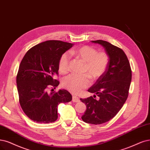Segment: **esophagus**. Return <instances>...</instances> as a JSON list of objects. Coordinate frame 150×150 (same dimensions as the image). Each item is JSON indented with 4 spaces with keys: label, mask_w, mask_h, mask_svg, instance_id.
<instances>
[{
    "label": "esophagus",
    "mask_w": 150,
    "mask_h": 150,
    "mask_svg": "<svg viewBox=\"0 0 150 150\" xmlns=\"http://www.w3.org/2000/svg\"><path fill=\"white\" fill-rule=\"evenodd\" d=\"M72 101L74 103H79L80 100L79 97H77L76 96H73V97H72Z\"/></svg>",
    "instance_id": "34e87169"
}]
</instances>
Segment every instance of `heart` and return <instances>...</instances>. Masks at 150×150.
Instances as JSON below:
<instances>
[{
  "instance_id": "1",
  "label": "heart",
  "mask_w": 150,
  "mask_h": 150,
  "mask_svg": "<svg viewBox=\"0 0 150 150\" xmlns=\"http://www.w3.org/2000/svg\"><path fill=\"white\" fill-rule=\"evenodd\" d=\"M84 64L82 75L70 74L63 79L62 86L73 93H79L89 86L90 80H96L105 73L109 62L108 55L104 52H99L94 47L83 46L70 52ZM70 57L67 53H64L59 61V70L62 74H66L69 70ZM87 75H86V74Z\"/></svg>"
}]
</instances>
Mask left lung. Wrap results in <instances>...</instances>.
<instances>
[{
    "mask_svg": "<svg viewBox=\"0 0 150 150\" xmlns=\"http://www.w3.org/2000/svg\"><path fill=\"white\" fill-rule=\"evenodd\" d=\"M101 45L109 58L105 73L88 90L93 96L80 99L86 110L81 119L85 122L101 124L112 119L126 101L132 80L129 61L122 49L106 41H91ZM98 96V99L95 98Z\"/></svg>",
    "mask_w": 150,
    "mask_h": 150,
    "instance_id": "1",
    "label": "left lung"
}]
</instances>
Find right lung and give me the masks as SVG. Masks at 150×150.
<instances>
[{
	"label": "right lung",
	"instance_id": "right-lung-1",
	"mask_svg": "<svg viewBox=\"0 0 150 150\" xmlns=\"http://www.w3.org/2000/svg\"><path fill=\"white\" fill-rule=\"evenodd\" d=\"M72 46L69 42L46 41L29 49L22 59L16 75L19 102L25 114L34 122H54L58 118V105L71 101L68 91L49 93L47 89L59 85L55 76L59 74L60 57Z\"/></svg>",
	"mask_w": 150,
	"mask_h": 150
}]
</instances>
